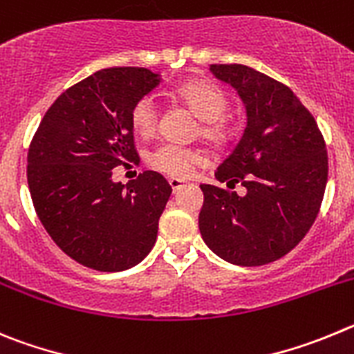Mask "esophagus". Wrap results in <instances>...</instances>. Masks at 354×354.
<instances>
[{
  "mask_svg": "<svg viewBox=\"0 0 354 354\" xmlns=\"http://www.w3.org/2000/svg\"><path fill=\"white\" fill-rule=\"evenodd\" d=\"M169 185H171V189H173L174 192H178V190H180L181 187H185V181L183 180H178V178H169Z\"/></svg>",
  "mask_w": 354,
  "mask_h": 354,
  "instance_id": "34e87169",
  "label": "esophagus"
}]
</instances>
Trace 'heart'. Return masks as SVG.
<instances>
[{
  "mask_svg": "<svg viewBox=\"0 0 354 354\" xmlns=\"http://www.w3.org/2000/svg\"><path fill=\"white\" fill-rule=\"evenodd\" d=\"M181 100L203 120L201 136L208 141L221 142L227 136L225 123L222 122L227 109V97L218 86L208 81H189L178 88ZM133 130L141 136H151L157 130L158 106L153 95L139 98L130 113ZM205 162L199 149L176 142H162L149 153L148 164L167 176L185 178L192 174L197 165Z\"/></svg>",
  "mask_w": 354,
  "mask_h": 354,
  "instance_id": "b5f03b06",
  "label": "heart"
}]
</instances>
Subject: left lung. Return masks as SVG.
Returning a JSON list of instances; mask_svg holds the SVG:
<instances>
[{"mask_svg":"<svg viewBox=\"0 0 354 354\" xmlns=\"http://www.w3.org/2000/svg\"><path fill=\"white\" fill-rule=\"evenodd\" d=\"M238 91L247 127L215 171L229 189L201 185L199 231L218 257L238 266L280 259L316 221L328 180V155L316 120L288 86L245 65H209Z\"/></svg>","mask_w":354,"mask_h":354,"instance_id":"1","label":"left lung"}]
</instances>
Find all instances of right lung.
Returning <instances> with one entry per match:
<instances>
[{
  "label": "right lung",
  "mask_w": 354,
  "mask_h": 354,
  "mask_svg": "<svg viewBox=\"0 0 354 354\" xmlns=\"http://www.w3.org/2000/svg\"><path fill=\"white\" fill-rule=\"evenodd\" d=\"M158 84L148 68L98 70L63 91L35 132L28 151L35 212L82 266L122 272L153 248L171 185L155 171L116 183L113 169L139 160L130 113Z\"/></svg>",
  "instance_id": "obj_1"
}]
</instances>
